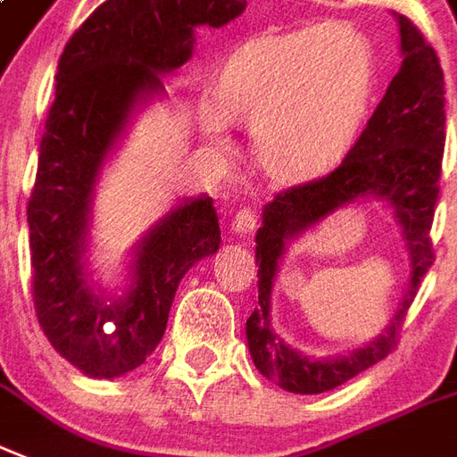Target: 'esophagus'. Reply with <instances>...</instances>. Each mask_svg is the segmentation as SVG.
Instances as JSON below:
<instances>
[{
	"label": "esophagus",
	"mask_w": 457,
	"mask_h": 457,
	"mask_svg": "<svg viewBox=\"0 0 457 457\" xmlns=\"http://www.w3.org/2000/svg\"><path fill=\"white\" fill-rule=\"evenodd\" d=\"M257 226V216L255 212L250 207H243L241 212H236L231 221V231L238 233V236H250V233L255 231Z\"/></svg>",
	"instance_id": "34e87169"
}]
</instances>
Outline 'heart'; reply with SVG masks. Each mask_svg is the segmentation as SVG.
Here are the masks:
<instances>
[{
  "label": "heart",
  "mask_w": 457,
  "mask_h": 457,
  "mask_svg": "<svg viewBox=\"0 0 457 457\" xmlns=\"http://www.w3.org/2000/svg\"><path fill=\"white\" fill-rule=\"evenodd\" d=\"M376 84L369 36L345 21L257 40L226 62L202 127L224 144L226 120L253 125V154L274 180L330 166L354 139Z\"/></svg>",
  "instance_id": "heart-1"
}]
</instances>
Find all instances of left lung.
<instances>
[{
	"instance_id": "left-lung-1",
	"label": "left lung",
	"mask_w": 457,
	"mask_h": 457,
	"mask_svg": "<svg viewBox=\"0 0 457 457\" xmlns=\"http://www.w3.org/2000/svg\"><path fill=\"white\" fill-rule=\"evenodd\" d=\"M397 26L400 71L345 161L330 176L279 192L262 209V226L255 236L257 306L245 322V337L257 371L296 395L332 390L386 359L424 274L434 265L428 228L438 200L445 144L444 70L434 47L410 19L397 16ZM363 199L386 201L394 209L411 257L408 287L396 315L378 338L349 355L308 357L273 332V279L291 240L339 208Z\"/></svg>"
}]
</instances>
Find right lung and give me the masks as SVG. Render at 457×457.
Wrapping results in <instances>:
<instances>
[{"label":"right lung","mask_w":457,"mask_h":457,"mask_svg":"<svg viewBox=\"0 0 457 457\" xmlns=\"http://www.w3.org/2000/svg\"><path fill=\"white\" fill-rule=\"evenodd\" d=\"M245 0H108L70 37L57 64L36 187L29 200L33 301L50 345L91 378L135 371L166 332L178 284L221 243L209 195L190 197L129 250L125 291L88 270L96 185L163 74L192 57L195 30L221 29Z\"/></svg>","instance_id":"add662e5"}]
</instances>
